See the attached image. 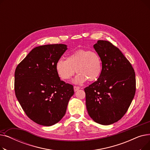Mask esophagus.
I'll return each mask as SVG.
<instances>
[{
	"instance_id": "esophagus-1",
	"label": "esophagus",
	"mask_w": 150,
	"mask_h": 150,
	"mask_svg": "<svg viewBox=\"0 0 150 150\" xmlns=\"http://www.w3.org/2000/svg\"><path fill=\"white\" fill-rule=\"evenodd\" d=\"M74 91L76 92V91H77L78 90H79V89H80V88L78 87V86H74Z\"/></svg>"
}]
</instances>
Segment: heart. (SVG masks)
I'll return each mask as SVG.
<instances>
[{
  "mask_svg": "<svg viewBox=\"0 0 150 150\" xmlns=\"http://www.w3.org/2000/svg\"><path fill=\"white\" fill-rule=\"evenodd\" d=\"M55 69L61 79L64 81L70 80L76 70L78 74L73 83L80 84L87 80L93 81L98 79L101 73L102 62L97 52L80 49L69 54L66 60L58 59Z\"/></svg>",
  "mask_w": 150,
  "mask_h": 150,
  "instance_id": "b5f03b06",
  "label": "heart"
}]
</instances>
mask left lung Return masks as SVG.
Listing matches in <instances>:
<instances>
[{
    "mask_svg": "<svg viewBox=\"0 0 150 150\" xmlns=\"http://www.w3.org/2000/svg\"><path fill=\"white\" fill-rule=\"evenodd\" d=\"M102 62L98 80L84 88L89 116L97 123L109 125L127 112L136 93L135 72L129 61L112 43L99 40L93 45Z\"/></svg>",
    "mask_w": 150,
    "mask_h": 150,
    "instance_id": "1",
    "label": "left lung"
}]
</instances>
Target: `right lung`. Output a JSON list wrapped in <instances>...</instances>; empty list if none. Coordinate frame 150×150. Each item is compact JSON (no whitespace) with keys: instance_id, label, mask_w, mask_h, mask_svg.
Returning <instances> with one entry per match:
<instances>
[{"instance_id":"right-lung-1","label":"right lung","mask_w":150,"mask_h":150,"mask_svg":"<svg viewBox=\"0 0 150 150\" xmlns=\"http://www.w3.org/2000/svg\"><path fill=\"white\" fill-rule=\"evenodd\" d=\"M67 49L61 44L36 47L15 70L16 97L28 118L39 125L59 122L74 93L73 86L61 81L55 69Z\"/></svg>"}]
</instances>
